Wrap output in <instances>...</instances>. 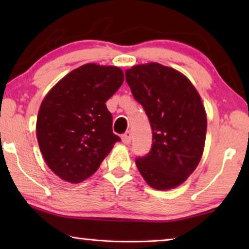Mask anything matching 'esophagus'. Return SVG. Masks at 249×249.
Segmentation results:
<instances>
[{"mask_svg": "<svg viewBox=\"0 0 249 249\" xmlns=\"http://www.w3.org/2000/svg\"><path fill=\"white\" fill-rule=\"evenodd\" d=\"M130 141H132V133L130 132H126L125 134L122 135V142H124V144L128 145Z\"/></svg>", "mask_w": 249, "mask_h": 249, "instance_id": "34e87169", "label": "esophagus"}]
</instances>
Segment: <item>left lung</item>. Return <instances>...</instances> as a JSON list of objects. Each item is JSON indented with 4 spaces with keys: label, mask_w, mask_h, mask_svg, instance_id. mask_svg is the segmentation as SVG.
I'll list each match as a JSON object with an SVG mask.
<instances>
[{
    "label": "left lung",
    "mask_w": 249,
    "mask_h": 249,
    "mask_svg": "<svg viewBox=\"0 0 249 249\" xmlns=\"http://www.w3.org/2000/svg\"><path fill=\"white\" fill-rule=\"evenodd\" d=\"M125 75L153 130L151 149L136 166L151 188L170 190L190 177L203 155L208 120L201 96L184 74L157 62L133 66Z\"/></svg>",
    "instance_id": "8db88e82"
}]
</instances>
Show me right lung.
Listing matches in <instances>:
<instances>
[{
    "mask_svg": "<svg viewBox=\"0 0 249 249\" xmlns=\"http://www.w3.org/2000/svg\"><path fill=\"white\" fill-rule=\"evenodd\" d=\"M123 81L119 67L86 64L46 94L36 136L46 163L60 179L70 183L88 179L121 141L113 133V117L105 102Z\"/></svg>",
    "mask_w": 249,
    "mask_h": 249,
    "instance_id": "add662e5",
    "label": "right lung"
}]
</instances>
